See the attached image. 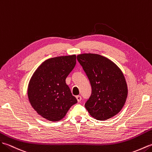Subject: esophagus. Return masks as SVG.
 Masks as SVG:
<instances>
[{"mask_svg":"<svg viewBox=\"0 0 152 152\" xmlns=\"http://www.w3.org/2000/svg\"><path fill=\"white\" fill-rule=\"evenodd\" d=\"M76 99L77 100V102H80V101H81V99H82V97H81V96H76Z\"/></svg>","mask_w":152,"mask_h":152,"instance_id":"1","label":"esophagus"}]
</instances>
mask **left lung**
<instances>
[{"label": "left lung", "instance_id": "1", "mask_svg": "<svg viewBox=\"0 0 152 152\" xmlns=\"http://www.w3.org/2000/svg\"><path fill=\"white\" fill-rule=\"evenodd\" d=\"M92 86L85 106L91 116L106 120L116 116L126 103L128 89L124 73L115 63L97 54L77 55Z\"/></svg>", "mask_w": 152, "mask_h": 152}]
</instances>
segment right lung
<instances>
[{"mask_svg":"<svg viewBox=\"0 0 152 152\" xmlns=\"http://www.w3.org/2000/svg\"><path fill=\"white\" fill-rule=\"evenodd\" d=\"M75 55L60 56L45 60L34 72L28 85V97L39 115L51 122L65 117L77 102L66 79L76 64Z\"/></svg>","mask_w":152,"mask_h":152,"instance_id":"add662e5","label":"right lung"}]
</instances>
